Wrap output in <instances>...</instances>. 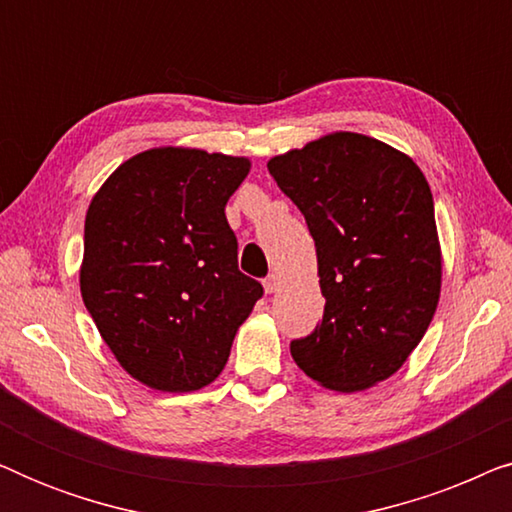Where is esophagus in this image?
<instances>
[{
  "mask_svg": "<svg viewBox=\"0 0 512 512\" xmlns=\"http://www.w3.org/2000/svg\"><path fill=\"white\" fill-rule=\"evenodd\" d=\"M263 286H265V293H275L279 289V277L277 275H268L263 279Z\"/></svg>",
  "mask_w": 512,
  "mask_h": 512,
  "instance_id": "1",
  "label": "esophagus"
}]
</instances>
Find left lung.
Masks as SVG:
<instances>
[{"label": "left lung", "mask_w": 512, "mask_h": 512, "mask_svg": "<svg viewBox=\"0 0 512 512\" xmlns=\"http://www.w3.org/2000/svg\"><path fill=\"white\" fill-rule=\"evenodd\" d=\"M268 170L317 247L324 317L291 356L335 391L387 380L424 338L440 296L433 195L401 151L335 132L275 156Z\"/></svg>", "instance_id": "obj_1"}]
</instances>
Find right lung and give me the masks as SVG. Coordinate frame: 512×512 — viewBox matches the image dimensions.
Listing matches in <instances>:
<instances>
[{
    "label": "right lung",
    "instance_id": "right-lung-1",
    "mask_svg": "<svg viewBox=\"0 0 512 512\" xmlns=\"http://www.w3.org/2000/svg\"><path fill=\"white\" fill-rule=\"evenodd\" d=\"M247 174V158L165 146L125 160L90 202L83 303L146 387L177 394L214 382L263 296L237 268L226 219Z\"/></svg>",
    "mask_w": 512,
    "mask_h": 512
}]
</instances>
